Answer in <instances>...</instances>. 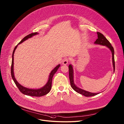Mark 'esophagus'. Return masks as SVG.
I'll list each match as a JSON object with an SVG mask.
<instances>
[{"mask_svg": "<svg viewBox=\"0 0 124 124\" xmlns=\"http://www.w3.org/2000/svg\"><path fill=\"white\" fill-rule=\"evenodd\" d=\"M69 59H65L64 60H63V62H62V63H63V65H66V64H67L68 63V62H69Z\"/></svg>", "mask_w": 124, "mask_h": 124, "instance_id": "esophagus-1", "label": "esophagus"}]
</instances>
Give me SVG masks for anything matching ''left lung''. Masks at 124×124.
Listing matches in <instances>:
<instances>
[{
    "label": "left lung",
    "mask_w": 124,
    "mask_h": 124,
    "mask_svg": "<svg viewBox=\"0 0 124 124\" xmlns=\"http://www.w3.org/2000/svg\"><path fill=\"white\" fill-rule=\"evenodd\" d=\"M97 38L96 40L95 41L94 43L96 44H99L102 46H106L107 47H108L110 51L112 52V60H113V65L114 67V71H115V59H114V48L112 47V46L109 43V42L107 40V38L103 36L101 33L100 32H97ZM69 79H70V85L72 87V88L77 93H79L81 94H82L85 96L89 97V96H93L95 95L98 94L99 93H92L87 91H85L84 90H83L82 89H80L77 87L75 84L74 83V80H73V67L71 65H69Z\"/></svg>",
    "instance_id": "left-lung-1"
}]
</instances>
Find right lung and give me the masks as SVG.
Returning <instances> with one entry per match:
<instances>
[{
  "mask_svg": "<svg viewBox=\"0 0 124 124\" xmlns=\"http://www.w3.org/2000/svg\"><path fill=\"white\" fill-rule=\"evenodd\" d=\"M37 34H38V33L37 32H32V33H31V34L27 35V36H25L24 38H23L22 39V41L15 47V48L14 50V51H13V52H12V62H11V77L12 78L13 80H14V81L16 84V86L18 87V89L20 90V92L22 93L25 94V95H27L31 96L40 97V96L47 94V93H48L50 92V91L52 87V78H53V77L54 74L57 72V70L60 66V64L58 65V66H57L53 70L51 71V72L50 73V75H49V80H48L47 84H46V85L42 88H40V89H30V88L24 87L22 85H21V84L16 80V78H15V75H14V53H15V52L16 51V49L17 47V45L18 44H21L24 41L27 40V39H28L29 38H30L33 36H35Z\"/></svg>",
  "mask_w": 124,
  "mask_h": 124,
  "instance_id": "right-lung-1",
  "label": "right lung"
}]
</instances>
